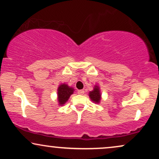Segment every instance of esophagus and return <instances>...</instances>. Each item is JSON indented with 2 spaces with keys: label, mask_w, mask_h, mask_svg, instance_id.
Instances as JSON below:
<instances>
[{
  "label": "esophagus",
  "mask_w": 159,
  "mask_h": 159,
  "mask_svg": "<svg viewBox=\"0 0 159 159\" xmlns=\"http://www.w3.org/2000/svg\"><path fill=\"white\" fill-rule=\"evenodd\" d=\"M84 91L83 89L78 90V94H84Z\"/></svg>",
  "instance_id": "34e87169"
}]
</instances>
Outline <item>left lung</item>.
<instances>
[{"instance_id": "left-lung-1", "label": "left lung", "mask_w": 159, "mask_h": 159, "mask_svg": "<svg viewBox=\"0 0 159 159\" xmlns=\"http://www.w3.org/2000/svg\"><path fill=\"white\" fill-rule=\"evenodd\" d=\"M100 96L101 95H100V89L98 86H94V89L93 91L89 92L90 99H91L93 102H94V103H99L100 100Z\"/></svg>"}]
</instances>
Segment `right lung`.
<instances>
[{
	"label": "right lung",
	"mask_w": 159,
	"mask_h": 159,
	"mask_svg": "<svg viewBox=\"0 0 159 159\" xmlns=\"http://www.w3.org/2000/svg\"><path fill=\"white\" fill-rule=\"evenodd\" d=\"M74 89L68 86L67 84H61L58 89V100L59 105H63L67 101L69 98L73 93Z\"/></svg>",
	"instance_id": "right-lung-1"
}]
</instances>
